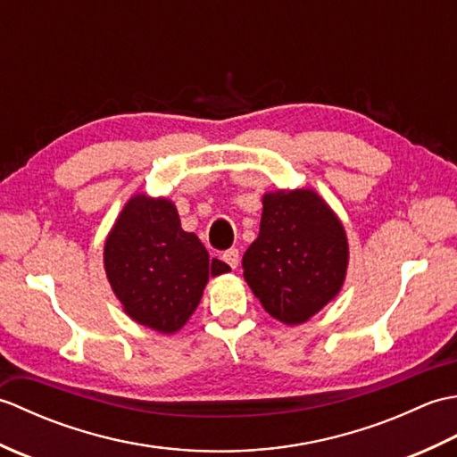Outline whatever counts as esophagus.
<instances>
[{"label": "esophagus", "instance_id": "34e87169", "mask_svg": "<svg viewBox=\"0 0 457 457\" xmlns=\"http://www.w3.org/2000/svg\"><path fill=\"white\" fill-rule=\"evenodd\" d=\"M221 259L226 261V263H228L231 269H236V267L239 265V251H237L236 247H231V249H228V251H223Z\"/></svg>", "mask_w": 457, "mask_h": 457}]
</instances>
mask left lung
I'll return each mask as SVG.
<instances>
[{"instance_id": "8db88e82", "label": "left lung", "mask_w": 457, "mask_h": 457, "mask_svg": "<svg viewBox=\"0 0 457 457\" xmlns=\"http://www.w3.org/2000/svg\"><path fill=\"white\" fill-rule=\"evenodd\" d=\"M347 261L345 229L334 210L314 190L296 188L265 194L259 236L241 265L267 312L296 326L337 296Z\"/></svg>"}]
</instances>
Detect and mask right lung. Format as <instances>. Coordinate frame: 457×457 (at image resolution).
I'll use <instances>...</instances> for the list:
<instances>
[{"label":"right lung","instance_id":"add662e5","mask_svg":"<svg viewBox=\"0 0 457 457\" xmlns=\"http://www.w3.org/2000/svg\"><path fill=\"white\" fill-rule=\"evenodd\" d=\"M104 267L125 314L174 334L200 304L210 277L229 267L212 259L196 234L184 231L167 198L137 194L125 204L104 245Z\"/></svg>","mask_w":457,"mask_h":457}]
</instances>
